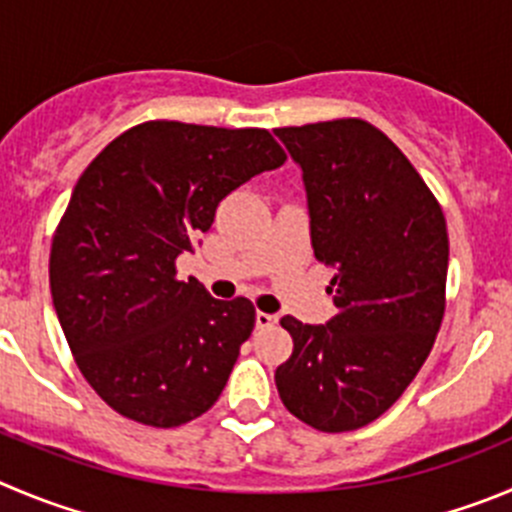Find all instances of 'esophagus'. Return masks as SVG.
I'll list each match as a JSON object with an SVG mask.
<instances>
[{"label": "esophagus", "instance_id": "1", "mask_svg": "<svg viewBox=\"0 0 512 512\" xmlns=\"http://www.w3.org/2000/svg\"><path fill=\"white\" fill-rule=\"evenodd\" d=\"M255 323H257V328H272V326H275V323H278V315H275V313H262V310H257Z\"/></svg>", "mask_w": 512, "mask_h": 512}]
</instances>
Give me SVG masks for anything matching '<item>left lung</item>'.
Here are the masks:
<instances>
[{"label": "left lung", "instance_id": "8db88e82", "mask_svg": "<svg viewBox=\"0 0 512 512\" xmlns=\"http://www.w3.org/2000/svg\"><path fill=\"white\" fill-rule=\"evenodd\" d=\"M303 171L315 257L333 267L326 326L285 315L293 356L275 384L321 432L379 419L427 361L444 315L450 240L409 159L361 118L275 128Z\"/></svg>", "mask_w": 512, "mask_h": 512}]
</instances>
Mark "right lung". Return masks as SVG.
<instances>
[{
	"label": "right lung",
	"mask_w": 512,
	"mask_h": 512,
	"mask_svg": "<svg viewBox=\"0 0 512 512\" xmlns=\"http://www.w3.org/2000/svg\"><path fill=\"white\" fill-rule=\"evenodd\" d=\"M283 164L265 128L148 121L83 171L52 237V305L80 374L118 414L166 429L219 399L255 305L176 280V257L229 191Z\"/></svg>",
	"instance_id": "obj_1"
}]
</instances>
